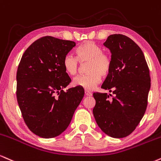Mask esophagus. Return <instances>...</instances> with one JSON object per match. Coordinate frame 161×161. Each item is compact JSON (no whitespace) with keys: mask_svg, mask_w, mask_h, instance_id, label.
I'll return each mask as SVG.
<instances>
[{"mask_svg":"<svg viewBox=\"0 0 161 161\" xmlns=\"http://www.w3.org/2000/svg\"><path fill=\"white\" fill-rule=\"evenodd\" d=\"M85 95H86V96H91L92 93L89 91H85Z\"/></svg>","mask_w":161,"mask_h":161,"instance_id":"1","label":"esophagus"}]
</instances>
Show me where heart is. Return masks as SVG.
Instances as JSON below:
<instances>
[{"label": "heart", "instance_id": "1", "mask_svg": "<svg viewBox=\"0 0 161 161\" xmlns=\"http://www.w3.org/2000/svg\"><path fill=\"white\" fill-rule=\"evenodd\" d=\"M76 54L77 57L71 54L65 55L62 61L64 69L69 75H75L78 71L79 62H87L86 66L87 74L75 77L72 84L86 90H92L101 80V76H107L110 72V56L104 53L102 47L92 41H86L77 47Z\"/></svg>", "mask_w": 161, "mask_h": 161}]
</instances>
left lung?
I'll return each instance as SVG.
<instances>
[{
  "mask_svg": "<svg viewBox=\"0 0 161 161\" xmlns=\"http://www.w3.org/2000/svg\"><path fill=\"white\" fill-rule=\"evenodd\" d=\"M105 47L111 53L110 72L102 88L114 94L94 92L92 109L98 126L113 138H124L135 130L144 116L151 87L149 69L142 51L132 39L115 34Z\"/></svg>",
  "mask_w": 161,
  "mask_h": 161,
  "instance_id": "1",
  "label": "left lung"
}]
</instances>
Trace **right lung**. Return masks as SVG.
Returning a JSON list of instances; mask_svg holds the SVG:
<instances>
[{"label": "right lung", "mask_w": 161, "mask_h": 161, "mask_svg": "<svg viewBox=\"0 0 161 161\" xmlns=\"http://www.w3.org/2000/svg\"><path fill=\"white\" fill-rule=\"evenodd\" d=\"M76 43L46 36L25 51L16 73V98L25 124L40 137L58 136L67 129L84 96L71 83L62 61Z\"/></svg>", "instance_id": "obj_1"}]
</instances>
